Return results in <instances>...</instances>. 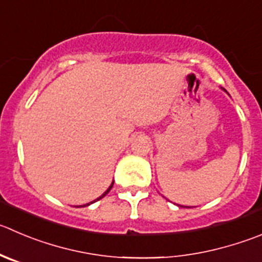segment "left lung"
<instances>
[{"mask_svg":"<svg viewBox=\"0 0 262 262\" xmlns=\"http://www.w3.org/2000/svg\"><path fill=\"white\" fill-rule=\"evenodd\" d=\"M221 90H224V91H225V92H226V94H228V91H226V90H225V89H223V87H221ZM228 95H229V94H228ZM179 206H180V204H179ZM180 207H186V206H180Z\"/></svg>","mask_w":262,"mask_h":262,"instance_id":"1","label":"left lung"}]
</instances>
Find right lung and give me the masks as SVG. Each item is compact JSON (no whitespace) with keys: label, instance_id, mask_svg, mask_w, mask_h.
Here are the masks:
<instances>
[{"label":"right lung","instance_id":"right-lung-1","mask_svg":"<svg viewBox=\"0 0 262 262\" xmlns=\"http://www.w3.org/2000/svg\"><path fill=\"white\" fill-rule=\"evenodd\" d=\"M113 184H114V181H112V184H111V185H109V188H108V189H106V190H105V191H104V193H103V194H101V195H100V196H98V198H96V199H94V201H92V202H90V203H86V204H83V206H81V207H86V206H90V204H92V203H95V202H98V201H99V199L104 198V196H105V195H106V194H108V193H109V191H111V189H112V188H113Z\"/></svg>","mask_w":262,"mask_h":262}]
</instances>
